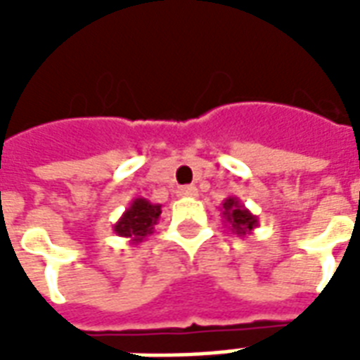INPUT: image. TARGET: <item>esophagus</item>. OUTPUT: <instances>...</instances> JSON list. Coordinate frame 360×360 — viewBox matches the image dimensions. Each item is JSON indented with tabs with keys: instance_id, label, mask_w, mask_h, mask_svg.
<instances>
[{
	"instance_id": "1",
	"label": "esophagus",
	"mask_w": 360,
	"mask_h": 360,
	"mask_svg": "<svg viewBox=\"0 0 360 360\" xmlns=\"http://www.w3.org/2000/svg\"><path fill=\"white\" fill-rule=\"evenodd\" d=\"M179 196H187V198H196L198 196V188L193 187V185H188V187H181L179 191Z\"/></svg>"
}]
</instances>
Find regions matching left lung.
Returning <instances> with one entry per match:
<instances>
[{
    "label": "left lung",
    "instance_id": "obj_1",
    "mask_svg": "<svg viewBox=\"0 0 360 360\" xmlns=\"http://www.w3.org/2000/svg\"><path fill=\"white\" fill-rule=\"evenodd\" d=\"M221 218L239 237L252 233V229L258 226V216H255L237 196H227L221 202Z\"/></svg>",
    "mask_w": 360,
    "mask_h": 360
}]
</instances>
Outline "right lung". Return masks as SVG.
<instances>
[{
	"label": "right lung",
	"mask_w": 360,
	"mask_h": 360,
	"mask_svg": "<svg viewBox=\"0 0 360 360\" xmlns=\"http://www.w3.org/2000/svg\"><path fill=\"white\" fill-rule=\"evenodd\" d=\"M162 216V204H154L146 198H134L131 206L123 212V216L115 221L113 231L119 237L129 239L131 245H139L144 237L154 233V227Z\"/></svg>",
	"instance_id": "right-lung-1"
}]
</instances>
